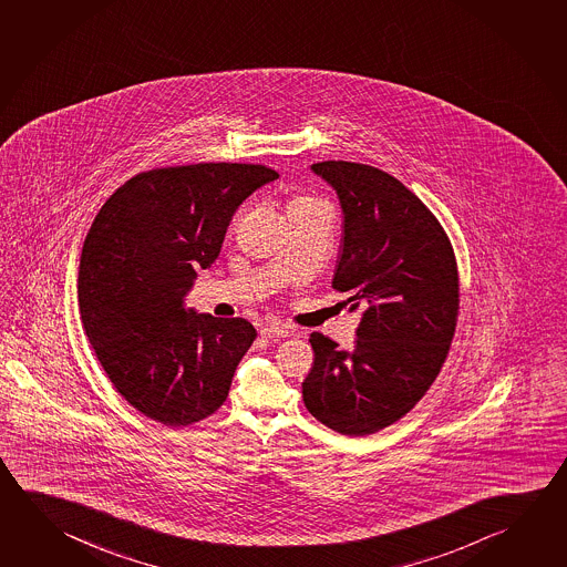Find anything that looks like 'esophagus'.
Segmentation results:
<instances>
[{
    "mask_svg": "<svg viewBox=\"0 0 567 567\" xmlns=\"http://www.w3.org/2000/svg\"><path fill=\"white\" fill-rule=\"evenodd\" d=\"M288 334H290V330L280 322H272V324H265L260 328V337L262 338H282L288 337Z\"/></svg>",
    "mask_w": 567,
    "mask_h": 567,
    "instance_id": "obj_1",
    "label": "esophagus"
}]
</instances>
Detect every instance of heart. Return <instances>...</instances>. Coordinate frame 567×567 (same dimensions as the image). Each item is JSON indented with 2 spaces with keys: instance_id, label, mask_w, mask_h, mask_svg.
<instances>
[{
  "instance_id": "heart-1",
  "label": "heart",
  "mask_w": 567,
  "mask_h": 567,
  "mask_svg": "<svg viewBox=\"0 0 567 567\" xmlns=\"http://www.w3.org/2000/svg\"><path fill=\"white\" fill-rule=\"evenodd\" d=\"M307 205H318L317 200L308 199V197H295L288 203V209H297V207H307Z\"/></svg>"
}]
</instances>
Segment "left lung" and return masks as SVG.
I'll return each mask as SVG.
<instances>
[{
    "mask_svg": "<svg viewBox=\"0 0 567 567\" xmlns=\"http://www.w3.org/2000/svg\"><path fill=\"white\" fill-rule=\"evenodd\" d=\"M310 169L337 190L344 217L332 287L362 317L350 350L310 334L302 400L324 426L367 436L410 412L436 380L456 328V259L436 217L392 175L348 161Z\"/></svg>",
    "mask_w": 567,
    "mask_h": 567,
    "instance_id": "obj_1",
    "label": "left lung"
}]
</instances>
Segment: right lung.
<instances>
[{
	"label": "right lung",
	"instance_id": "add662e5",
	"mask_svg": "<svg viewBox=\"0 0 567 567\" xmlns=\"http://www.w3.org/2000/svg\"><path fill=\"white\" fill-rule=\"evenodd\" d=\"M277 171L199 163L140 173L105 200L83 243L81 322L113 386L141 414L189 426L229 396L257 330L185 308L235 210Z\"/></svg>",
	"mask_w": 567,
	"mask_h": 567
}]
</instances>
